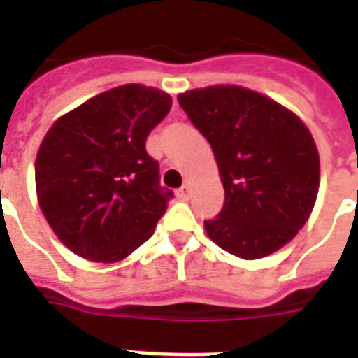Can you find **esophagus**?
<instances>
[{"label":"esophagus","instance_id":"obj_1","mask_svg":"<svg viewBox=\"0 0 358 358\" xmlns=\"http://www.w3.org/2000/svg\"><path fill=\"white\" fill-rule=\"evenodd\" d=\"M189 194H192V187L187 186V184H184V186L176 192V197H178L180 201H187V199H189Z\"/></svg>","mask_w":358,"mask_h":358}]
</instances>
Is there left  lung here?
<instances>
[{"instance_id": "8db88e82", "label": "left lung", "mask_w": 358, "mask_h": 358, "mask_svg": "<svg viewBox=\"0 0 358 358\" xmlns=\"http://www.w3.org/2000/svg\"><path fill=\"white\" fill-rule=\"evenodd\" d=\"M178 103L210 143L224 186V207L205 222L207 236L245 261L289 243L310 217L320 186L318 149L305 122L234 84L189 90Z\"/></svg>"}]
</instances>
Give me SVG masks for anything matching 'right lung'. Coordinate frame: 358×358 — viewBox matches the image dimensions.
I'll return each mask as SVG.
<instances>
[{"label": "right lung", "mask_w": 358, "mask_h": 358, "mask_svg": "<svg viewBox=\"0 0 358 358\" xmlns=\"http://www.w3.org/2000/svg\"><path fill=\"white\" fill-rule=\"evenodd\" d=\"M172 97L141 84L95 95L59 117L36 155V194L59 240L94 263H117L153 236L171 189L145 151Z\"/></svg>", "instance_id": "1"}]
</instances>
